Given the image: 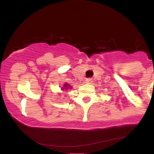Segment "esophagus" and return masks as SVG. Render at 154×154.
Wrapping results in <instances>:
<instances>
[{"mask_svg":"<svg viewBox=\"0 0 154 154\" xmlns=\"http://www.w3.org/2000/svg\"><path fill=\"white\" fill-rule=\"evenodd\" d=\"M92 82H93V80H92L91 78H88L85 80V82L87 83V84H91V83H92Z\"/></svg>","mask_w":154,"mask_h":154,"instance_id":"obj_1","label":"esophagus"}]
</instances>
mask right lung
<instances>
[{"label":"right lung","instance_id":"obj_1","mask_svg":"<svg viewBox=\"0 0 154 154\" xmlns=\"http://www.w3.org/2000/svg\"><path fill=\"white\" fill-rule=\"evenodd\" d=\"M71 88L72 87H70V85L68 84V83H64V84H63V86L61 88V90H62V91H63V90H66V91H67L68 89H71Z\"/></svg>","mask_w":154,"mask_h":154}]
</instances>
